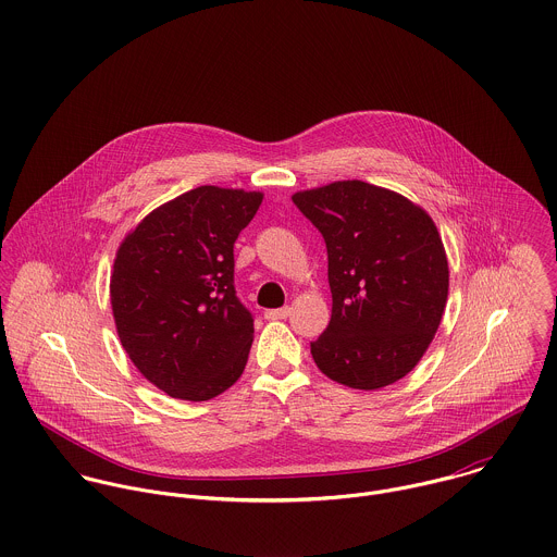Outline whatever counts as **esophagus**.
I'll return each mask as SVG.
<instances>
[{"mask_svg": "<svg viewBox=\"0 0 557 557\" xmlns=\"http://www.w3.org/2000/svg\"><path fill=\"white\" fill-rule=\"evenodd\" d=\"M289 313H292V309H289V307H283V309H270V311H265V318H268V320H285Z\"/></svg>", "mask_w": 557, "mask_h": 557, "instance_id": "34e87169", "label": "esophagus"}]
</instances>
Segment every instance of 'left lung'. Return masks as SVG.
I'll return each mask as SVG.
<instances>
[{
    "label": "left lung",
    "instance_id": "8db88e82",
    "mask_svg": "<svg viewBox=\"0 0 557 557\" xmlns=\"http://www.w3.org/2000/svg\"><path fill=\"white\" fill-rule=\"evenodd\" d=\"M322 233L333 294L315 366L350 388L397 382L425 355L441 324L449 268L432 218L406 196L366 182L296 191Z\"/></svg>",
    "mask_w": 557,
    "mask_h": 557
}]
</instances>
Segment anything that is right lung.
I'll list each match as a JSON object with an SVG mask.
<instances>
[{"instance_id":"add662e5","label":"right lung","mask_w":557,"mask_h":557,"mask_svg":"<svg viewBox=\"0 0 557 557\" xmlns=\"http://www.w3.org/2000/svg\"><path fill=\"white\" fill-rule=\"evenodd\" d=\"M261 200L194 187L153 209L116 252L110 298L121 344L171 397L211 399L246 368L255 329L235 296L233 244Z\"/></svg>"}]
</instances>
